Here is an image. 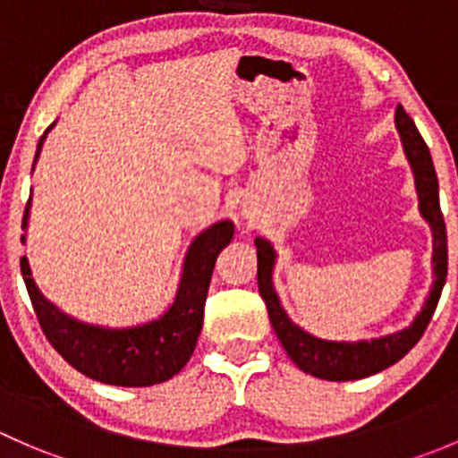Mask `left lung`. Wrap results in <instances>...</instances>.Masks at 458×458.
<instances>
[{"mask_svg":"<svg viewBox=\"0 0 458 458\" xmlns=\"http://www.w3.org/2000/svg\"><path fill=\"white\" fill-rule=\"evenodd\" d=\"M394 123L396 131H399L401 143H403L405 159H408L414 174L419 212H421V216L428 221L429 230H432L434 281L421 310L417 312V317L412 318L408 327L370 341H327L310 335L303 327H299L288 317V312L284 310V306H281V299L276 294L275 284H272V272H275L276 263L275 246L263 237L255 239L259 293H261V299L266 301L272 327H275L276 336H279L288 357L299 366V370L312 374L317 378H326V381L366 378L401 361L419 344V339L426 332L429 318L437 310L438 299H441L443 285H445L447 234L441 206H438V179L437 173H434L432 155H429V148L423 141L421 132L414 126L412 117L401 106L394 113Z\"/></svg>","mask_w":458,"mask_h":458,"instance_id":"8db88e82","label":"left lung"}]
</instances>
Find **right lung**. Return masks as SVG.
<instances>
[{"label":"right lung","instance_id":"obj_1","mask_svg":"<svg viewBox=\"0 0 458 458\" xmlns=\"http://www.w3.org/2000/svg\"><path fill=\"white\" fill-rule=\"evenodd\" d=\"M53 126L37 143L35 164ZM29 216L30 199L26 203L21 230L29 228ZM233 234L234 224L228 219L216 221L197 234L183 259L182 279L168 310L131 327L92 326L59 310L37 288L26 257H21V275L41 330L75 370L108 386L146 387L173 378L195 352L215 261L233 242ZM21 243H26V234H21Z\"/></svg>","mask_w":458,"mask_h":458}]
</instances>
